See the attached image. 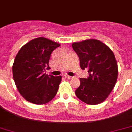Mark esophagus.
Listing matches in <instances>:
<instances>
[{"mask_svg":"<svg viewBox=\"0 0 132 132\" xmlns=\"http://www.w3.org/2000/svg\"><path fill=\"white\" fill-rule=\"evenodd\" d=\"M65 77H66V79H71L72 78V77L69 76V75H65Z\"/></svg>","mask_w":132,"mask_h":132,"instance_id":"1","label":"esophagus"}]
</instances>
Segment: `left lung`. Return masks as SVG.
Returning <instances> with one entry per match:
<instances>
[{
	"label": "left lung",
	"mask_w": 132,
	"mask_h": 132,
	"mask_svg": "<svg viewBox=\"0 0 132 132\" xmlns=\"http://www.w3.org/2000/svg\"><path fill=\"white\" fill-rule=\"evenodd\" d=\"M72 46L79 57L81 68H88L89 73L87 79H80L75 94L87 104H99L108 98L117 82L118 66L114 54L97 40L74 42Z\"/></svg>",
	"instance_id": "obj_1"
}]
</instances>
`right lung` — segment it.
Listing matches in <instances>:
<instances>
[{
  "label": "right lung",
  "mask_w": 132,
  "mask_h": 132,
  "mask_svg": "<svg viewBox=\"0 0 132 132\" xmlns=\"http://www.w3.org/2000/svg\"><path fill=\"white\" fill-rule=\"evenodd\" d=\"M60 44L40 37L22 46L15 57L13 77L20 94L30 103L45 104L55 96L62 76L44 73L49 69L51 54Z\"/></svg>",
  "instance_id": "obj_1"
}]
</instances>
